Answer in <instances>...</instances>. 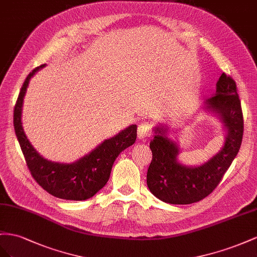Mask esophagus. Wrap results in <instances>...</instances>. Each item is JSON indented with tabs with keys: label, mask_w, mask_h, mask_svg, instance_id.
Here are the masks:
<instances>
[{
	"label": "esophagus",
	"mask_w": 257,
	"mask_h": 257,
	"mask_svg": "<svg viewBox=\"0 0 257 257\" xmlns=\"http://www.w3.org/2000/svg\"><path fill=\"white\" fill-rule=\"evenodd\" d=\"M151 136V130H150V127L149 124L146 123H141L139 124L138 127V138L139 139H146L148 137Z\"/></svg>",
	"instance_id": "obj_1"
}]
</instances>
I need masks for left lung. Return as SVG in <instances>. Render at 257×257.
<instances>
[{
  "label": "left lung",
  "mask_w": 257,
  "mask_h": 257,
  "mask_svg": "<svg viewBox=\"0 0 257 257\" xmlns=\"http://www.w3.org/2000/svg\"><path fill=\"white\" fill-rule=\"evenodd\" d=\"M202 109L217 117L223 124V148L206 163L187 166L178 159L181 148L168 138L167 124L154 127L150 148L153 154L146 183L150 192L170 204H189L213 192L240 150L243 136V116L234 80L225 73L216 83V91L203 101Z\"/></svg>",
  "instance_id": "obj_1"
}]
</instances>
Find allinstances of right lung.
Listing matches in <instances>:
<instances>
[{"label": "right lung", "mask_w": 257, "mask_h": 257, "mask_svg": "<svg viewBox=\"0 0 257 257\" xmlns=\"http://www.w3.org/2000/svg\"><path fill=\"white\" fill-rule=\"evenodd\" d=\"M44 67L45 64L35 68L21 87L14 109L15 133L32 177L47 193L65 200L89 199L106 184L115 159L136 142L137 124H130L113 138L106 139L74 163L63 164L44 158L29 141L21 121L29 83L35 73Z\"/></svg>", "instance_id": "add662e5"}]
</instances>
